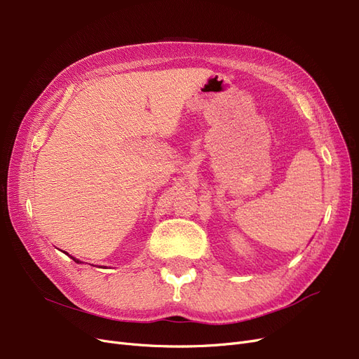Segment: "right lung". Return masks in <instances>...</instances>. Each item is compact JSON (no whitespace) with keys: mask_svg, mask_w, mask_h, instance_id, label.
I'll return each mask as SVG.
<instances>
[{"mask_svg":"<svg viewBox=\"0 0 359 359\" xmlns=\"http://www.w3.org/2000/svg\"><path fill=\"white\" fill-rule=\"evenodd\" d=\"M72 258H73V257H72ZM73 259H74V261H76V262H79V261H77V259H76V258H73Z\"/></svg>","mask_w":359,"mask_h":359,"instance_id":"obj_1","label":"right lung"}]
</instances>
